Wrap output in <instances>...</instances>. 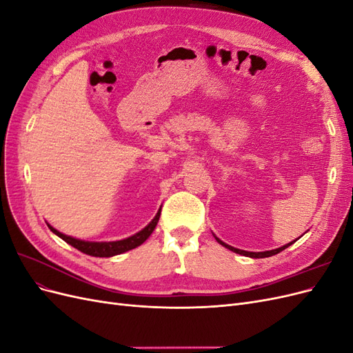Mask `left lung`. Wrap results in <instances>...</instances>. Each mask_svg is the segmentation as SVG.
I'll use <instances>...</instances> for the list:
<instances>
[{"label":"left lung","mask_w":353,"mask_h":353,"mask_svg":"<svg viewBox=\"0 0 353 353\" xmlns=\"http://www.w3.org/2000/svg\"><path fill=\"white\" fill-rule=\"evenodd\" d=\"M216 239V241L219 243V244H222L223 248H227V249H230L231 252H234V253H239V254H243V256H249V258H254V259H259V258H270V256H274V254H276V253H280V252H283L284 249H287L288 245L290 244H293L294 241H292V243H288V244H285V245H283V248H279V249H274V250H266V252H245V250H240V249H236V248H232V245H230V244H225L223 243L222 240H219L218 237H215Z\"/></svg>","instance_id":"left-lung-1"}]
</instances>
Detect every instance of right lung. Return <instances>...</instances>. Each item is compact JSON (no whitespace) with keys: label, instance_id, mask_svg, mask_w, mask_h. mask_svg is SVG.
<instances>
[{"label":"right lung","instance_id":"1","mask_svg":"<svg viewBox=\"0 0 353 353\" xmlns=\"http://www.w3.org/2000/svg\"><path fill=\"white\" fill-rule=\"evenodd\" d=\"M160 210L156 213V216L153 218V221L148 223L145 228H143L141 231H138L134 236L123 239V240H117V241H85V240H79V239H73L70 236H66V234H61L60 231H57L56 228H52L50 223H47L48 228L59 236L61 240H65L68 244L73 245L74 249L81 250L85 254L90 256H95V258H110V256L114 254H121L125 253L128 250H132L138 245H141L148 237L152 236V232L154 231L159 218H160Z\"/></svg>","mask_w":353,"mask_h":353}]
</instances>
